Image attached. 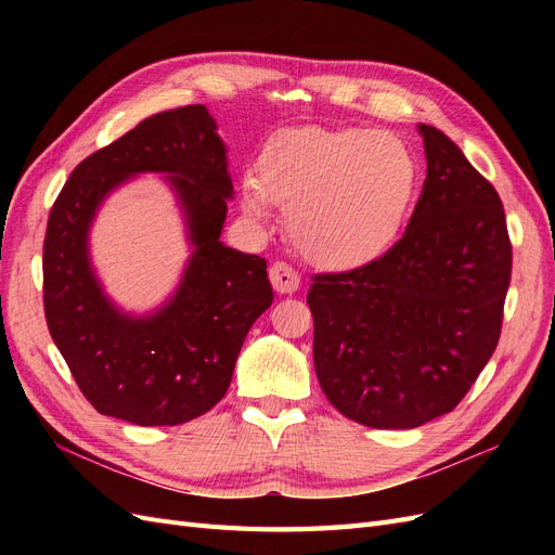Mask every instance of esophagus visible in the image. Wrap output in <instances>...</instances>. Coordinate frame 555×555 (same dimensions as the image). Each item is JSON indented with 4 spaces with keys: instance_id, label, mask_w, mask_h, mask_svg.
I'll return each instance as SVG.
<instances>
[{
    "instance_id": "1",
    "label": "esophagus",
    "mask_w": 555,
    "mask_h": 555,
    "mask_svg": "<svg viewBox=\"0 0 555 555\" xmlns=\"http://www.w3.org/2000/svg\"><path fill=\"white\" fill-rule=\"evenodd\" d=\"M271 282H273V289L278 294H294L300 284V275L294 271L289 263L284 261H275L271 266Z\"/></svg>"
}]
</instances>
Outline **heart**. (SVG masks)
<instances>
[{
	"instance_id": "obj_1",
	"label": "heart",
	"mask_w": 555,
	"mask_h": 555,
	"mask_svg": "<svg viewBox=\"0 0 555 555\" xmlns=\"http://www.w3.org/2000/svg\"><path fill=\"white\" fill-rule=\"evenodd\" d=\"M416 173L410 145L391 131L294 129L268 145L245 208L261 217L268 196L284 201L294 245L319 266L351 268L393 243Z\"/></svg>"
}]
</instances>
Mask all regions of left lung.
<instances>
[{
  "label": "left lung",
  "mask_w": 555,
  "mask_h": 555,
  "mask_svg": "<svg viewBox=\"0 0 555 555\" xmlns=\"http://www.w3.org/2000/svg\"><path fill=\"white\" fill-rule=\"evenodd\" d=\"M418 131L428 169L402 238L308 292L322 391L371 428H416L459 405L498 347L512 280L495 188L440 129Z\"/></svg>",
  "instance_id": "obj_1"
}]
</instances>
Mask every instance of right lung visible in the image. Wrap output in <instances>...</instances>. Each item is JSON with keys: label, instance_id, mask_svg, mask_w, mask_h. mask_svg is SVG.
Returning <instances> with one entry per match:
<instances>
[{"label": "right lung", "instance_id": "right-lung-1", "mask_svg": "<svg viewBox=\"0 0 555 555\" xmlns=\"http://www.w3.org/2000/svg\"><path fill=\"white\" fill-rule=\"evenodd\" d=\"M206 106L145 117L82 159L48 215L43 310L48 331L90 405L137 426L206 414L231 384L247 331L273 304L266 259L220 241L233 194L227 150ZM169 172L189 215L195 255L177 296L133 320L103 296L87 259L101 198L129 175Z\"/></svg>", "mask_w": 555, "mask_h": 555}]
</instances>
